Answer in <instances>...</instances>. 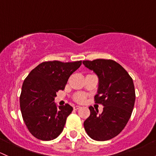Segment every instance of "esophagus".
<instances>
[{"label": "esophagus", "instance_id": "obj_1", "mask_svg": "<svg viewBox=\"0 0 156 156\" xmlns=\"http://www.w3.org/2000/svg\"><path fill=\"white\" fill-rule=\"evenodd\" d=\"M81 108V107H80V106H74V107H73V109H75V110H77V109H80Z\"/></svg>", "mask_w": 156, "mask_h": 156}]
</instances>
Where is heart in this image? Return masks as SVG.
Returning a JSON list of instances; mask_svg holds the SVG:
<instances>
[{"label": "heart", "mask_w": 156, "mask_h": 156, "mask_svg": "<svg viewBox=\"0 0 156 156\" xmlns=\"http://www.w3.org/2000/svg\"><path fill=\"white\" fill-rule=\"evenodd\" d=\"M75 100L77 101L78 102H82L83 100L85 99V95H83V94H77L76 95H75Z\"/></svg>", "instance_id": "heart-1"}]
</instances>
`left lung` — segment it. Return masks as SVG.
Instances as JSON below:
<instances>
[{
    "instance_id": "obj_1",
    "label": "left lung",
    "mask_w": 156,
    "mask_h": 156,
    "mask_svg": "<svg viewBox=\"0 0 156 156\" xmlns=\"http://www.w3.org/2000/svg\"><path fill=\"white\" fill-rule=\"evenodd\" d=\"M83 64L98 78L95 103L104 105L98 113L90 107V115L83 126L87 135L95 141H107L123 130L130 118L135 101L134 83L122 66L112 60L83 61Z\"/></svg>"
}]
</instances>
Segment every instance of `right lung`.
<instances>
[{"instance_id": "right-lung-1", "label": "right lung", "mask_w": 156, "mask_h": 156, "mask_svg": "<svg viewBox=\"0 0 156 156\" xmlns=\"http://www.w3.org/2000/svg\"><path fill=\"white\" fill-rule=\"evenodd\" d=\"M81 61H46L30 72L22 86L20 106L26 126L35 138L51 141L62 133L73 107L55 103L56 92L64 90Z\"/></svg>"}]
</instances>
